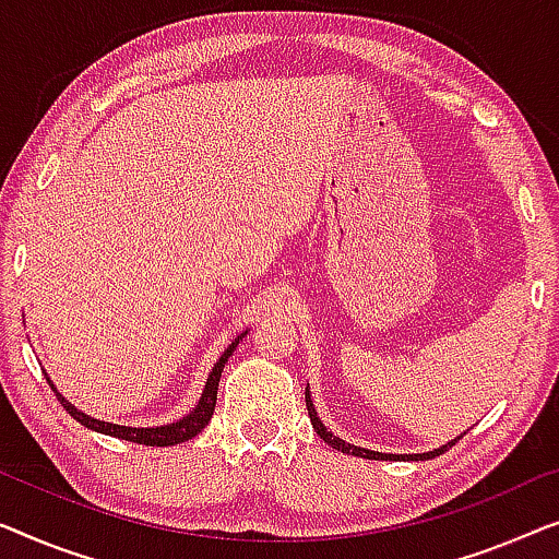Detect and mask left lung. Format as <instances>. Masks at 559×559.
Here are the masks:
<instances>
[{
    "label": "left lung",
    "instance_id": "left-lung-1",
    "mask_svg": "<svg viewBox=\"0 0 559 559\" xmlns=\"http://www.w3.org/2000/svg\"><path fill=\"white\" fill-rule=\"evenodd\" d=\"M306 411H309V418H311L313 430H317L319 438L324 440V443H329L332 448H336V451H342V453H347V455H359V459H372V461H428V459H436V455H440V453H445L448 448L455 445L463 438V436H455L453 440H448L445 445L433 448V451H428V453H400V455L397 453H380V451H369V448H359L355 443H344V440L336 438L332 430H326L324 423L319 420L317 407H313V400H311V390L309 388H306Z\"/></svg>",
    "mask_w": 559,
    "mask_h": 559
}]
</instances>
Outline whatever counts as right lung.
Instances as JSON below:
<instances>
[{
	"mask_svg": "<svg viewBox=\"0 0 559 559\" xmlns=\"http://www.w3.org/2000/svg\"><path fill=\"white\" fill-rule=\"evenodd\" d=\"M248 334V329L242 332L240 336H235L230 342V347H227L223 355H219L217 365L212 367V372L207 374V382H204L202 388V397L200 403L192 407L190 413L185 415V418H179L175 423H167V426H152V428H131V426H119V423H106V420H98V418H91V415H85L83 411H78L73 403H68L66 397L60 395L58 388H55L50 377H47V382H50V388L55 395H58L60 405L66 407V411L73 415V418L81 423V426L96 430V433H104V436H114V438H121V440H131V443H139V445H177V443H185V440H192L198 433H202V428L207 426L212 413H215V403H217V384H219V374H223V369L227 365V359L233 357V352L238 344L242 342V336ZM47 374V372H45Z\"/></svg>",
	"mask_w": 559,
	"mask_h": 559,
	"instance_id": "add662e5",
	"label": "right lung"
}]
</instances>
